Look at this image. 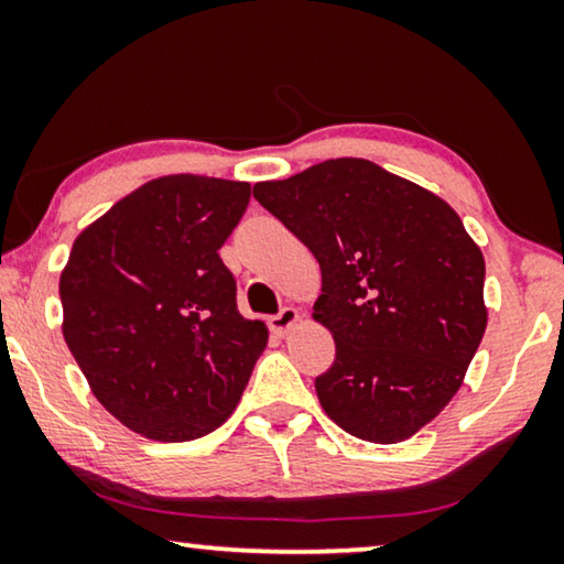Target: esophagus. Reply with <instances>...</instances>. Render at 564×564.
<instances>
[{"label":"esophagus","instance_id":"obj_1","mask_svg":"<svg viewBox=\"0 0 564 564\" xmlns=\"http://www.w3.org/2000/svg\"><path fill=\"white\" fill-rule=\"evenodd\" d=\"M297 321H300V313H297V307H282L280 313L272 315V321H269V326H272L274 334H280V336H288L290 330L297 326Z\"/></svg>","mask_w":564,"mask_h":564}]
</instances>
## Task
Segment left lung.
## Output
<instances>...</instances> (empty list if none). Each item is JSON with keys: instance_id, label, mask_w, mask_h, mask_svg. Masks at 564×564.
<instances>
[{"instance_id": "8db88e82", "label": "left lung", "mask_w": 564, "mask_h": 564, "mask_svg": "<svg viewBox=\"0 0 564 564\" xmlns=\"http://www.w3.org/2000/svg\"><path fill=\"white\" fill-rule=\"evenodd\" d=\"M253 197L321 264L313 318L336 359L323 411L372 444L411 438L449 405L488 326L485 259L434 192L367 159H330Z\"/></svg>"}]
</instances>
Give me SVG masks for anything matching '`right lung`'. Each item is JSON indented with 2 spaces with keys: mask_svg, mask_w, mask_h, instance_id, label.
Returning a JSON list of instances; mask_svg holds the SVG:
<instances>
[{
  "mask_svg": "<svg viewBox=\"0 0 564 564\" xmlns=\"http://www.w3.org/2000/svg\"><path fill=\"white\" fill-rule=\"evenodd\" d=\"M249 199V182L169 174L76 236L58 282L61 330L95 398L135 434H210L267 349L269 328L238 313L218 253Z\"/></svg>",
  "mask_w": 564,
  "mask_h": 564,
  "instance_id": "1",
  "label": "right lung"
}]
</instances>
